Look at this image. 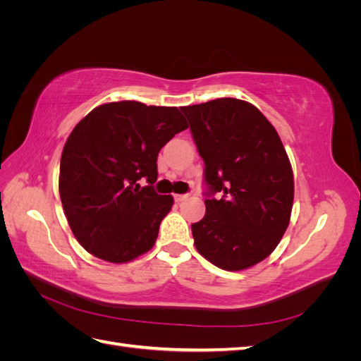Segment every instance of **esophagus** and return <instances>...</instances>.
<instances>
[{
	"label": "esophagus",
	"mask_w": 361,
	"mask_h": 361,
	"mask_svg": "<svg viewBox=\"0 0 361 361\" xmlns=\"http://www.w3.org/2000/svg\"><path fill=\"white\" fill-rule=\"evenodd\" d=\"M188 197H190V194H176V195H174V200H176L178 203H180L183 200H187Z\"/></svg>",
	"instance_id": "obj_1"
}]
</instances>
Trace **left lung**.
Returning a JSON list of instances; mask_svg holds the SVG:
<instances>
[{
	"label": "left lung",
	"mask_w": 361,
	"mask_h": 361,
	"mask_svg": "<svg viewBox=\"0 0 361 361\" xmlns=\"http://www.w3.org/2000/svg\"><path fill=\"white\" fill-rule=\"evenodd\" d=\"M180 110L204 162L206 214L191 224L194 245L221 269L253 267L289 226L293 174L286 150L268 118L245 101L221 97Z\"/></svg>",
	"instance_id": "obj_1"
}]
</instances>
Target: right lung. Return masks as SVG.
Segmentation results:
<instances>
[{
    "label": "right lung",
    "instance_id": "right-lung-1",
    "mask_svg": "<svg viewBox=\"0 0 361 361\" xmlns=\"http://www.w3.org/2000/svg\"><path fill=\"white\" fill-rule=\"evenodd\" d=\"M188 125L176 106L135 101L94 108L73 128L60 161V199L78 243L125 264L154 247L171 195L154 190L159 150ZM145 177L149 183L140 188Z\"/></svg>",
    "mask_w": 361,
    "mask_h": 361
}]
</instances>
